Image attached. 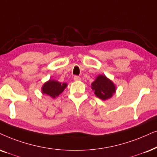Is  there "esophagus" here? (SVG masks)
Wrapping results in <instances>:
<instances>
[{"instance_id":"esophagus-1","label":"esophagus","mask_w":157,"mask_h":157,"mask_svg":"<svg viewBox=\"0 0 157 157\" xmlns=\"http://www.w3.org/2000/svg\"><path fill=\"white\" fill-rule=\"evenodd\" d=\"M74 81H80L81 80V78L78 76H74Z\"/></svg>"}]
</instances>
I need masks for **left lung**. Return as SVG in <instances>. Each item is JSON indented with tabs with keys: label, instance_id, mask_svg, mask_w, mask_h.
Wrapping results in <instances>:
<instances>
[{
	"label": "left lung",
	"instance_id": "left-lung-1",
	"mask_svg": "<svg viewBox=\"0 0 157 157\" xmlns=\"http://www.w3.org/2000/svg\"><path fill=\"white\" fill-rule=\"evenodd\" d=\"M91 89L94 91L95 95L102 100L111 98L116 91L113 81L105 75H99L97 77L96 80L91 83Z\"/></svg>",
	"mask_w": 157,
	"mask_h": 157
}]
</instances>
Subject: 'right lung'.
<instances>
[{"instance_id": "1", "label": "right lung", "mask_w": 157, "mask_h": 157, "mask_svg": "<svg viewBox=\"0 0 157 157\" xmlns=\"http://www.w3.org/2000/svg\"><path fill=\"white\" fill-rule=\"evenodd\" d=\"M67 86L68 84L66 83H62L55 80H49L42 86V92L43 94H47L52 98H56L63 91Z\"/></svg>"}]
</instances>
